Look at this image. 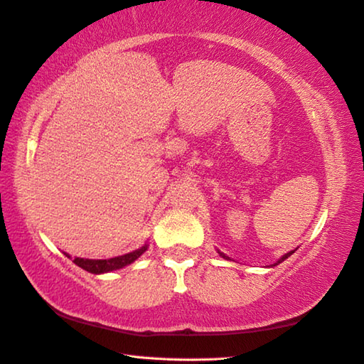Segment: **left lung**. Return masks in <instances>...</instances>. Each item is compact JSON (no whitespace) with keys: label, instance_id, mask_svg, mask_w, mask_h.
Instances as JSON below:
<instances>
[{"label":"left lung","instance_id":"obj_1","mask_svg":"<svg viewBox=\"0 0 364 364\" xmlns=\"http://www.w3.org/2000/svg\"><path fill=\"white\" fill-rule=\"evenodd\" d=\"M292 253H294V251H291V253H287V255H284V256H283V257H281V259H279V261H278V262H277V264H273V265H278V264H279V262H283V261H284V259H287V257H289V256H291V255H292ZM220 255H221V256H223V257H225V259H229V257H228V256H225V255H223V253H220Z\"/></svg>","mask_w":364,"mask_h":364}]
</instances>
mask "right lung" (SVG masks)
Returning a JSON list of instances; mask_svg holds the SVG:
<instances>
[{
	"label": "right lung",
	"mask_w": 364,
	"mask_h": 364,
	"mask_svg": "<svg viewBox=\"0 0 364 364\" xmlns=\"http://www.w3.org/2000/svg\"><path fill=\"white\" fill-rule=\"evenodd\" d=\"M147 250V245L144 247H141L136 251H132L129 255H124V256H117V257H111V259H83V257H75L73 259V262H75L81 269H85L86 272H91L95 273V275H99V273H107V272H113L117 269H122V267L132 264L133 261H136V259L144 253Z\"/></svg>",
	"instance_id": "add662e5"
}]
</instances>
